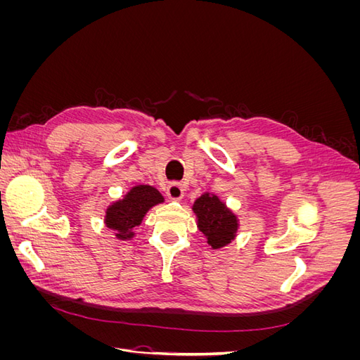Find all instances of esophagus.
<instances>
[{
  "instance_id": "obj_1",
  "label": "esophagus",
  "mask_w": 360,
  "mask_h": 360,
  "mask_svg": "<svg viewBox=\"0 0 360 360\" xmlns=\"http://www.w3.org/2000/svg\"><path fill=\"white\" fill-rule=\"evenodd\" d=\"M167 193H168V197H169L171 200H180V198L183 197V193H184L183 184L179 183V181L169 183V186L167 188Z\"/></svg>"
}]
</instances>
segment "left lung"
Listing matches in <instances>:
<instances>
[{"instance_id": "1", "label": "left lung", "mask_w": 360, "mask_h": 360, "mask_svg": "<svg viewBox=\"0 0 360 360\" xmlns=\"http://www.w3.org/2000/svg\"><path fill=\"white\" fill-rule=\"evenodd\" d=\"M193 212L198 217L200 231L213 249H219L233 240L237 231V219L216 195H201L193 204Z\"/></svg>"}]
</instances>
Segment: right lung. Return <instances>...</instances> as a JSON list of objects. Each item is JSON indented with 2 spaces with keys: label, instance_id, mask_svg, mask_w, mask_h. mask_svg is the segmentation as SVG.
<instances>
[{
  "label": "right lung",
  "instance_id": "right-lung-1",
  "mask_svg": "<svg viewBox=\"0 0 360 360\" xmlns=\"http://www.w3.org/2000/svg\"><path fill=\"white\" fill-rule=\"evenodd\" d=\"M163 201L158 189L147 184H139L130 189L122 201L114 202L106 212L105 224L115 231L120 240H129L134 237L132 230L143 221L144 214L151 207Z\"/></svg>",
  "mask_w": 360,
  "mask_h": 360
}]
</instances>
